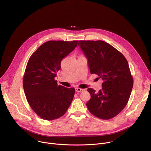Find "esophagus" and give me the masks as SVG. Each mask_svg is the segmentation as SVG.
I'll use <instances>...</instances> for the list:
<instances>
[{
	"label": "esophagus",
	"instance_id": "34e87169",
	"mask_svg": "<svg viewBox=\"0 0 151 151\" xmlns=\"http://www.w3.org/2000/svg\"><path fill=\"white\" fill-rule=\"evenodd\" d=\"M75 90H76V92H83L84 91L83 89H81V88H76L75 89Z\"/></svg>",
	"mask_w": 151,
	"mask_h": 151
}]
</instances>
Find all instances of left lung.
<instances>
[{"label":"left lung","instance_id":"obj_1","mask_svg":"<svg viewBox=\"0 0 151 151\" xmlns=\"http://www.w3.org/2000/svg\"><path fill=\"white\" fill-rule=\"evenodd\" d=\"M78 45L88 58L91 73L103 80L99 92L88 89L91 99L86 106L98 118H113L125 107L132 92L133 80L128 62L121 52L104 41L80 40Z\"/></svg>","mask_w":151,"mask_h":151}]
</instances>
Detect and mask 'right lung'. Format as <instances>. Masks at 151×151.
Listing matches in <instances>:
<instances>
[{
	"label": "right lung",
	"instance_id": "obj_1",
	"mask_svg": "<svg viewBox=\"0 0 151 151\" xmlns=\"http://www.w3.org/2000/svg\"><path fill=\"white\" fill-rule=\"evenodd\" d=\"M78 41L51 40L38 47L30 57L23 76L27 102L43 119L52 121L64 114L73 100L75 89L58 85L55 80L62 59L72 51Z\"/></svg>",
	"mask_w": 151,
	"mask_h": 151
}]
</instances>
